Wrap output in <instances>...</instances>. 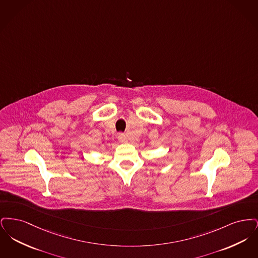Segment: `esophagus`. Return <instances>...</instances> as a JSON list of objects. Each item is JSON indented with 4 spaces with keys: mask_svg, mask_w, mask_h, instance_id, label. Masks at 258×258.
Returning a JSON list of instances; mask_svg holds the SVG:
<instances>
[{
    "mask_svg": "<svg viewBox=\"0 0 258 258\" xmlns=\"http://www.w3.org/2000/svg\"><path fill=\"white\" fill-rule=\"evenodd\" d=\"M118 139L120 142H126V137L123 134H119L118 135Z\"/></svg>",
    "mask_w": 258,
    "mask_h": 258,
    "instance_id": "esophagus-1",
    "label": "esophagus"
}]
</instances>
